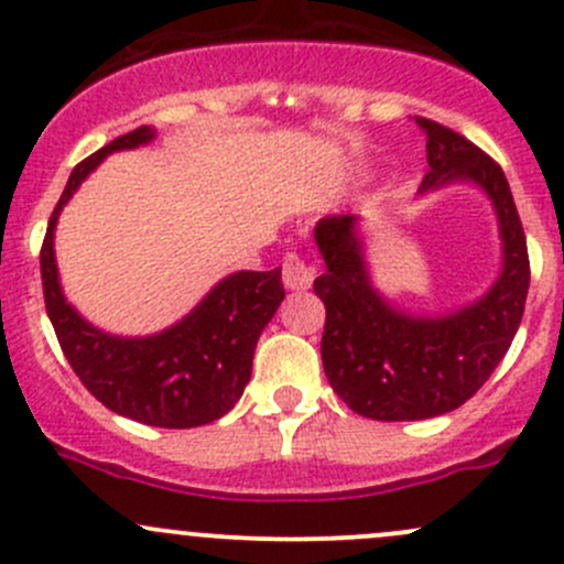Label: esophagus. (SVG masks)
Returning <instances> with one entry per match:
<instances>
[{"instance_id": "obj_1", "label": "esophagus", "mask_w": 564, "mask_h": 564, "mask_svg": "<svg viewBox=\"0 0 564 564\" xmlns=\"http://www.w3.org/2000/svg\"><path fill=\"white\" fill-rule=\"evenodd\" d=\"M311 283H314V270L300 256L289 253L283 259V286L292 289V292H305V289H311Z\"/></svg>"}]
</instances>
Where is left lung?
Returning a JSON list of instances; mask_svg holds the SVG:
<instances>
[{
    "label": "left lung",
    "mask_w": 564,
    "mask_h": 564,
    "mask_svg": "<svg viewBox=\"0 0 564 564\" xmlns=\"http://www.w3.org/2000/svg\"><path fill=\"white\" fill-rule=\"evenodd\" d=\"M414 122L429 155L417 196L477 187L497 218L499 272L480 297L458 308H401L373 283L362 218L318 220L314 240L327 267L314 281L327 308L322 366L333 390L371 420H429L469 401L508 355L529 289L527 237L502 169L445 124Z\"/></svg>",
    "instance_id": "1"
}]
</instances>
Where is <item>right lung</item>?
Wrapping results in <instances>:
<instances>
[{"instance_id":"right-lung-1","label":"right lung","mask_w":564,"mask_h":564,"mask_svg":"<svg viewBox=\"0 0 564 564\" xmlns=\"http://www.w3.org/2000/svg\"><path fill=\"white\" fill-rule=\"evenodd\" d=\"M152 124L119 135L70 172L48 220L40 275L62 351L84 388L104 406L155 429H196L224 417L242 398L256 340L283 303L281 267L240 270L220 278L185 316L150 335H113L87 322L62 292L54 235L73 193L113 152L152 144Z\"/></svg>"}]
</instances>
